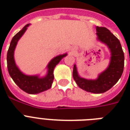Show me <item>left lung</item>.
I'll use <instances>...</instances> for the list:
<instances>
[{
    "label": "left lung",
    "instance_id": "1",
    "mask_svg": "<svg viewBox=\"0 0 130 130\" xmlns=\"http://www.w3.org/2000/svg\"><path fill=\"white\" fill-rule=\"evenodd\" d=\"M98 40L107 45L111 51V61L107 69L96 79H86L79 77L76 65H74L73 77L77 86L88 92L101 94L107 92L117 83L121 77L124 67V54L120 42L109 29L96 26Z\"/></svg>",
    "mask_w": 130,
    "mask_h": 130
}]
</instances>
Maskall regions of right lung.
<instances>
[{
    "instance_id": "add662e5",
    "label": "right lung",
    "mask_w": 130,
    "mask_h": 130,
    "mask_svg": "<svg viewBox=\"0 0 130 130\" xmlns=\"http://www.w3.org/2000/svg\"><path fill=\"white\" fill-rule=\"evenodd\" d=\"M29 25V24L25 25L21 31H19L17 34L13 36L7 52V68L10 76L12 77L15 83L22 90L28 94H34L47 90L51 88L54 79L53 71L55 66L60 62L63 57H66L67 54L65 53L63 55L57 56L50 61V63L47 65L48 72L45 77L40 78L38 77V75H27L23 74L17 67L15 63L14 51L17 42L23 36V34L25 33L27 27Z\"/></svg>"
}]
</instances>
